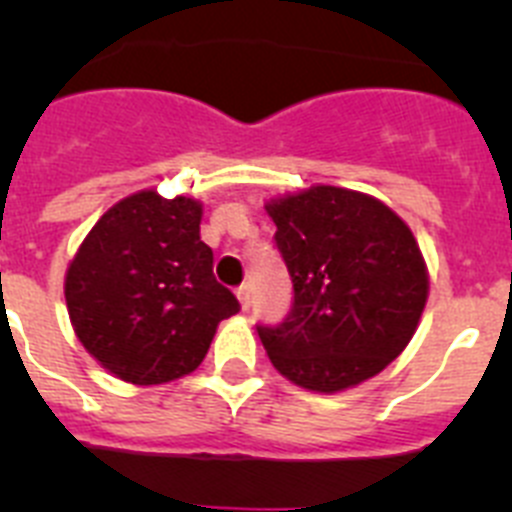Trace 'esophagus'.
Returning <instances> with one entry per match:
<instances>
[{
	"mask_svg": "<svg viewBox=\"0 0 512 512\" xmlns=\"http://www.w3.org/2000/svg\"><path fill=\"white\" fill-rule=\"evenodd\" d=\"M235 295H238V300H241L243 310H248V307H251V302H253V289H251V284H241V287H238V292H235Z\"/></svg>",
	"mask_w": 512,
	"mask_h": 512,
	"instance_id": "obj_1",
	"label": "esophagus"
}]
</instances>
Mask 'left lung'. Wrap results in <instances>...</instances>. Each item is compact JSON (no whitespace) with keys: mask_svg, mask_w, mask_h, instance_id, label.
I'll return each instance as SVG.
<instances>
[{"mask_svg":"<svg viewBox=\"0 0 512 512\" xmlns=\"http://www.w3.org/2000/svg\"><path fill=\"white\" fill-rule=\"evenodd\" d=\"M274 241L292 277V310L256 325L271 364L312 392L374 377L413 338L428 271L413 233L369 194L310 187L271 200Z\"/></svg>","mask_w":512,"mask_h":512,"instance_id":"8db88e82","label":"left lung"}]
</instances>
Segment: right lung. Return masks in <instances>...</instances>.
Returning <instances> with one entry per match:
<instances>
[{"mask_svg": "<svg viewBox=\"0 0 512 512\" xmlns=\"http://www.w3.org/2000/svg\"><path fill=\"white\" fill-rule=\"evenodd\" d=\"M202 205L130 194L97 220L66 271V307L81 346L130 384L194 372L217 323L241 310L212 274Z\"/></svg>", "mask_w": 512, "mask_h": 512, "instance_id": "1", "label": "right lung"}]
</instances>
